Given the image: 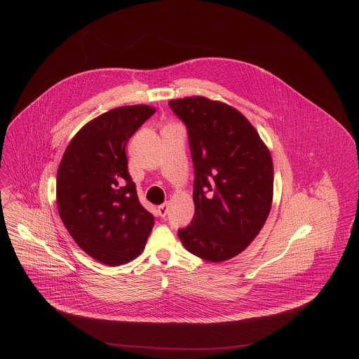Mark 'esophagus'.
<instances>
[{
  "label": "esophagus",
  "mask_w": 359,
  "mask_h": 359,
  "mask_svg": "<svg viewBox=\"0 0 359 359\" xmlns=\"http://www.w3.org/2000/svg\"><path fill=\"white\" fill-rule=\"evenodd\" d=\"M167 211H168V205H167V203L157 207V212H158V215H160L161 218H164V217L167 215Z\"/></svg>",
  "instance_id": "34e87169"
}]
</instances>
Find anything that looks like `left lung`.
Instances as JSON below:
<instances>
[{
	"instance_id": "8db88e82",
	"label": "left lung",
	"mask_w": 359,
	"mask_h": 359,
	"mask_svg": "<svg viewBox=\"0 0 359 359\" xmlns=\"http://www.w3.org/2000/svg\"><path fill=\"white\" fill-rule=\"evenodd\" d=\"M168 106L187 126L195 167V215L178 236L189 253L211 262L238 256L271 210V154L249 120L226 103L189 97Z\"/></svg>"
}]
</instances>
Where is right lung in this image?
Here are the masks:
<instances>
[{
	"label": "right lung",
	"instance_id": "right-lung-1",
	"mask_svg": "<svg viewBox=\"0 0 359 359\" xmlns=\"http://www.w3.org/2000/svg\"><path fill=\"white\" fill-rule=\"evenodd\" d=\"M154 111L134 104L98 116L74 135L57 168L62 222L81 250L110 266L140 256L154 228L128 174L126 147Z\"/></svg>",
	"mask_w": 359,
	"mask_h": 359
}]
</instances>
